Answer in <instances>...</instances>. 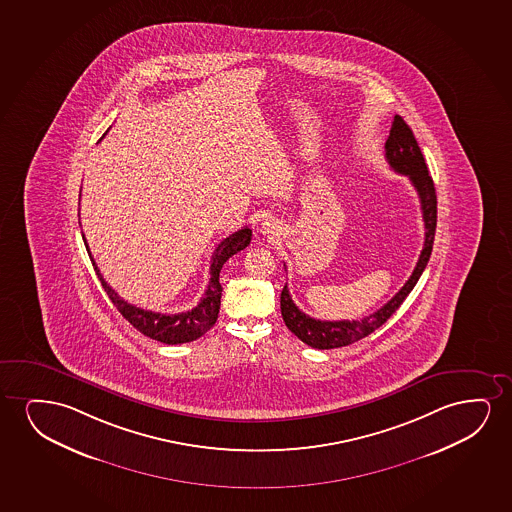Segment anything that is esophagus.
<instances>
[{
  "mask_svg": "<svg viewBox=\"0 0 512 512\" xmlns=\"http://www.w3.org/2000/svg\"><path fill=\"white\" fill-rule=\"evenodd\" d=\"M281 225L278 220L274 217H267L262 220V224H260V232L267 236V238H273V236H278V232H280Z\"/></svg>",
  "mask_w": 512,
  "mask_h": 512,
  "instance_id": "1",
  "label": "esophagus"
}]
</instances>
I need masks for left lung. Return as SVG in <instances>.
Returning <instances> with one entry per match:
<instances>
[{
	"instance_id": "obj_1",
	"label": "left lung",
	"mask_w": 512,
	"mask_h": 512,
	"mask_svg": "<svg viewBox=\"0 0 512 512\" xmlns=\"http://www.w3.org/2000/svg\"><path fill=\"white\" fill-rule=\"evenodd\" d=\"M385 157L393 171L406 175L411 180L420 196L421 213L425 222V243H423L420 259L416 262L413 274L409 276L406 285L400 288L383 308H379L362 320H337V322L315 320L295 306L292 295L285 285L281 290L280 301L283 322L295 336L301 339L302 343L308 344L311 348H318V350L341 348V346L357 343L360 339L372 334L400 308V304L413 290L414 285L420 280L421 273L427 267L432 246H434L435 225H437V196H435L434 180L428 175L427 164L418 147V141L414 138L411 127L407 126L400 115H395L393 119L390 136L385 143Z\"/></svg>"
}]
</instances>
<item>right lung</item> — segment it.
I'll return each mask as SVG.
<instances>
[{"label":"right lung","mask_w":512,"mask_h":512,"mask_svg":"<svg viewBox=\"0 0 512 512\" xmlns=\"http://www.w3.org/2000/svg\"><path fill=\"white\" fill-rule=\"evenodd\" d=\"M84 238L85 248L91 257L92 266L94 271L98 274L101 285L105 288L106 294L113 302V306L119 309L120 315L126 318L127 322L133 325L134 329L140 330L141 334L161 341L164 344H182L196 341L199 337L204 336L208 330L215 325L218 318V311H220V297H222V287H220V271L227 260L231 259L234 253L241 252L243 248L250 245L252 241V229H239L238 232L231 234L229 238H225L217 250L211 257L210 266V283L204 292V297L201 302L197 304L196 308L185 311V313H176V315H162V313H154V311H147V309L136 308L133 304L124 301L119 294L113 290L105 278L99 273L96 262L92 259L91 252H89V245Z\"/></svg>","instance_id":"add662e5"}]
</instances>
